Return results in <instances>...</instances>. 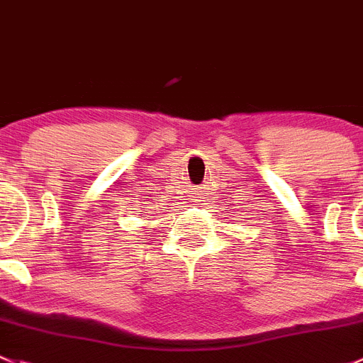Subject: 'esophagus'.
Listing matches in <instances>:
<instances>
[{
  "mask_svg": "<svg viewBox=\"0 0 363 363\" xmlns=\"http://www.w3.org/2000/svg\"><path fill=\"white\" fill-rule=\"evenodd\" d=\"M196 201H199V199H194V201H192V203H196Z\"/></svg>",
  "mask_w": 363,
  "mask_h": 363,
  "instance_id": "esophagus-1",
  "label": "esophagus"
}]
</instances>
